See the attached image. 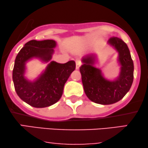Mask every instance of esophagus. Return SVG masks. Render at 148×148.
<instances>
[{
    "mask_svg": "<svg viewBox=\"0 0 148 148\" xmlns=\"http://www.w3.org/2000/svg\"><path fill=\"white\" fill-rule=\"evenodd\" d=\"M75 62H76V69L77 70L79 69L80 66H81V62H80V60H77Z\"/></svg>",
    "mask_w": 148,
    "mask_h": 148,
    "instance_id": "1",
    "label": "esophagus"
}]
</instances>
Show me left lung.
<instances>
[{"label": "left lung", "mask_w": 148, "mask_h": 148, "mask_svg": "<svg viewBox=\"0 0 148 148\" xmlns=\"http://www.w3.org/2000/svg\"><path fill=\"white\" fill-rule=\"evenodd\" d=\"M108 43L118 52V60L121 67L116 79H107L101 71L94 66L96 56L93 53L82 58L83 64L79 68L86 96L92 102L101 105H110L120 101L129 91L134 77L133 61L127 45L118 37L110 38Z\"/></svg>", "instance_id": "obj_1"}]
</instances>
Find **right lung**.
Instances as JSON below:
<instances>
[{"label":"right lung","instance_id":"add662e5","mask_svg":"<svg viewBox=\"0 0 148 148\" xmlns=\"http://www.w3.org/2000/svg\"><path fill=\"white\" fill-rule=\"evenodd\" d=\"M56 46V42L53 40H31L25 44L15 58L13 70L15 90L19 97L30 106L43 108L58 102L62 95L65 83L75 69L73 60L64 64L51 61L34 82L25 77L26 62L32 58L49 62Z\"/></svg>","mask_w":148,"mask_h":148}]
</instances>
